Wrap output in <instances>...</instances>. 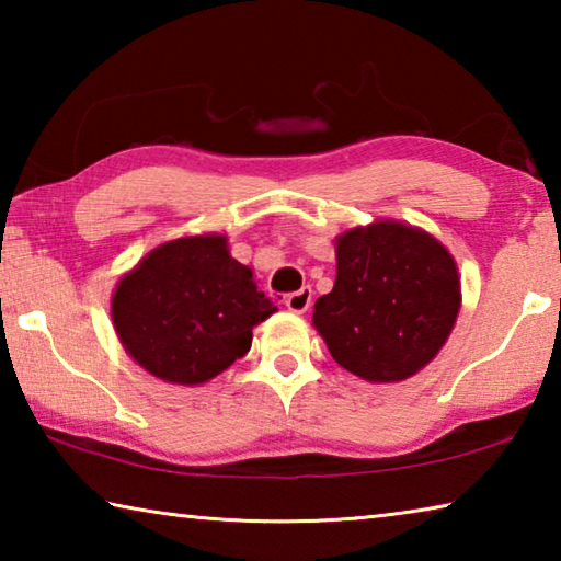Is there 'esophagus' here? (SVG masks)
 Here are the masks:
<instances>
[{
	"label": "esophagus",
	"mask_w": 561,
	"mask_h": 561,
	"mask_svg": "<svg viewBox=\"0 0 561 561\" xmlns=\"http://www.w3.org/2000/svg\"><path fill=\"white\" fill-rule=\"evenodd\" d=\"M284 307H287L289 311H294V314H304L311 307V289L309 287H301L297 291H291L287 299H284Z\"/></svg>",
	"instance_id": "esophagus-1"
}]
</instances>
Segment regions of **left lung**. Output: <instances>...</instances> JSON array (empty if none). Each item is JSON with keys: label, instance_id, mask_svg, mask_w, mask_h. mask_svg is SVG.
<instances>
[{"label": "left lung", "instance_id": "obj_1", "mask_svg": "<svg viewBox=\"0 0 561 561\" xmlns=\"http://www.w3.org/2000/svg\"><path fill=\"white\" fill-rule=\"evenodd\" d=\"M458 309L448 250L415 227L374 222L336 240V282L314 304V327L339 366L388 383L438 354Z\"/></svg>", "mask_w": 561, "mask_h": 561}]
</instances>
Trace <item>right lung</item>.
Wrapping results in <instances>:
<instances>
[{
  "label": "right lung",
  "mask_w": 561,
  "mask_h": 561,
  "mask_svg": "<svg viewBox=\"0 0 561 561\" xmlns=\"http://www.w3.org/2000/svg\"><path fill=\"white\" fill-rule=\"evenodd\" d=\"M252 270L220 234L160 244L118 282L113 324L128 354L170 383H205L242 358L252 327L274 314Z\"/></svg>",
  "instance_id": "right-lung-1"
}]
</instances>
